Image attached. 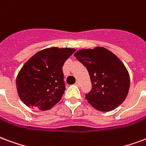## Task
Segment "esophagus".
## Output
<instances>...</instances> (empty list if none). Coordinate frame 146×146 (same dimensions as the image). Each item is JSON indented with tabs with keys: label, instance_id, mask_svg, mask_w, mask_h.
<instances>
[{
	"label": "esophagus",
	"instance_id": "34e87169",
	"mask_svg": "<svg viewBox=\"0 0 146 146\" xmlns=\"http://www.w3.org/2000/svg\"><path fill=\"white\" fill-rule=\"evenodd\" d=\"M75 84H76V86H77V87H80V83L79 81H76Z\"/></svg>",
	"mask_w": 146,
	"mask_h": 146
}]
</instances>
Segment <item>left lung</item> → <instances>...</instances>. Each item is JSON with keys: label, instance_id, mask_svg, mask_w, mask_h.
Listing matches in <instances>:
<instances>
[{"label": "left lung", "instance_id": "left-lung-1", "mask_svg": "<svg viewBox=\"0 0 146 146\" xmlns=\"http://www.w3.org/2000/svg\"><path fill=\"white\" fill-rule=\"evenodd\" d=\"M87 68L92 88L88 103L100 111H110L125 100L130 86L129 74L121 61L103 47L81 49L74 54Z\"/></svg>", "mask_w": 146, "mask_h": 146}]
</instances>
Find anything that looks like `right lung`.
<instances>
[{"label": "right lung", "mask_w": 146, "mask_h": 146, "mask_svg": "<svg viewBox=\"0 0 146 146\" xmlns=\"http://www.w3.org/2000/svg\"><path fill=\"white\" fill-rule=\"evenodd\" d=\"M75 51L52 47L38 52L27 61L16 80L18 95L25 104L46 111L61 100L66 90L62 66Z\"/></svg>", "instance_id": "right-lung-1"}]
</instances>
